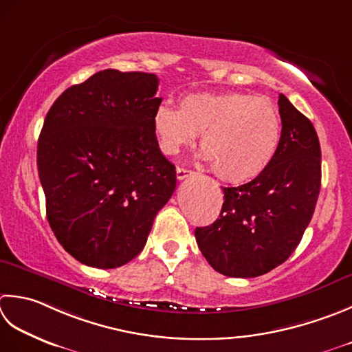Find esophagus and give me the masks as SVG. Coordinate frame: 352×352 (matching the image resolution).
I'll use <instances>...</instances> for the list:
<instances>
[{"mask_svg":"<svg viewBox=\"0 0 352 352\" xmlns=\"http://www.w3.org/2000/svg\"><path fill=\"white\" fill-rule=\"evenodd\" d=\"M195 172L190 170V169H186V168H177V178L178 180H184V178H188L190 175H194Z\"/></svg>","mask_w":352,"mask_h":352,"instance_id":"34e87169","label":"esophagus"}]
</instances>
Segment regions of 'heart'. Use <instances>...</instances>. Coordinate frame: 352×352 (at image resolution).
<instances>
[{
    "label": "heart",
    "mask_w": 352,
    "mask_h": 352,
    "mask_svg": "<svg viewBox=\"0 0 352 352\" xmlns=\"http://www.w3.org/2000/svg\"><path fill=\"white\" fill-rule=\"evenodd\" d=\"M153 125L164 154L175 155L199 137L201 157L229 183L254 180L272 166L282 140L278 109L247 93H195L180 109L163 103Z\"/></svg>",
    "instance_id": "obj_1"
}]
</instances>
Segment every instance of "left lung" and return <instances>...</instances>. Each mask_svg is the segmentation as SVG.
Wrapping results in <instances>:
<instances>
[{
  "mask_svg": "<svg viewBox=\"0 0 352 352\" xmlns=\"http://www.w3.org/2000/svg\"><path fill=\"white\" fill-rule=\"evenodd\" d=\"M282 140L272 166L238 188H223L215 223L195 238L213 270L256 278L290 258L314 213L320 192V143L313 123L279 94Z\"/></svg>",
  "mask_w": 352,
  "mask_h": 352,
  "instance_id": "8db88e82",
  "label": "left lung"
}]
</instances>
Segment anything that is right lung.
Here are the masks:
<instances>
[{
  "instance_id": "right-lung-1",
  "label": "right lung",
  "mask_w": 352,
  "mask_h": 352,
  "mask_svg": "<svg viewBox=\"0 0 352 352\" xmlns=\"http://www.w3.org/2000/svg\"><path fill=\"white\" fill-rule=\"evenodd\" d=\"M158 78L103 70L67 88L47 113L38 174L47 219L79 263L116 268L139 254L177 186L153 125Z\"/></svg>"
}]
</instances>
